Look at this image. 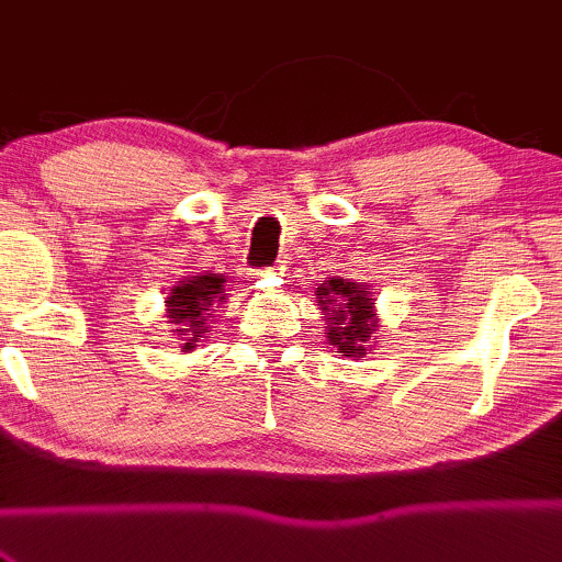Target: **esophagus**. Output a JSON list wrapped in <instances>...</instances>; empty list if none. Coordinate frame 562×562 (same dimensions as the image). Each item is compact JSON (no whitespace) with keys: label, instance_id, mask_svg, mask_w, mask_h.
Segmentation results:
<instances>
[{"label":"esophagus","instance_id":"obj_1","mask_svg":"<svg viewBox=\"0 0 562 562\" xmlns=\"http://www.w3.org/2000/svg\"><path fill=\"white\" fill-rule=\"evenodd\" d=\"M262 276H283V266H279V262H276V266H270V268L262 270Z\"/></svg>","mask_w":562,"mask_h":562}]
</instances>
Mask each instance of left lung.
Returning a JSON list of instances; mask_svg holds the SVG:
<instances>
[{
    "label": "left lung",
    "instance_id": "8db88e82",
    "mask_svg": "<svg viewBox=\"0 0 562 562\" xmlns=\"http://www.w3.org/2000/svg\"><path fill=\"white\" fill-rule=\"evenodd\" d=\"M315 296H318L321 310L331 323L328 341L345 358H362L368 339L375 331V302L362 292V283L331 279L328 283H321Z\"/></svg>",
    "mask_w": 562,
    "mask_h": 562
}]
</instances>
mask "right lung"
Here are the masks:
<instances>
[{
	"mask_svg": "<svg viewBox=\"0 0 562 562\" xmlns=\"http://www.w3.org/2000/svg\"><path fill=\"white\" fill-rule=\"evenodd\" d=\"M226 300V279L217 273H202L191 276V279L181 281L176 289H170L168 302V318L173 323V331L181 336V349L196 347L202 334H207V318L210 310Z\"/></svg>",
	"mask_w": 562,
	"mask_h": 562,
	"instance_id": "right-lung-1",
	"label": "right lung"
}]
</instances>
